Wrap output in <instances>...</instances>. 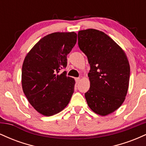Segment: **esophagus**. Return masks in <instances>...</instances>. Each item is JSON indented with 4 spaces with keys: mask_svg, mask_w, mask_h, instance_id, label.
I'll use <instances>...</instances> for the list:
<instances>
[{
    "mask_svg": "<svg viewBox=\"0 0 146 146\" xmlns=\"http://www.w3.org/2000/svg\"><path fill=\"white\" fill-rule=\"evenodd\" d=\"M80 78H75V82H76V83H77V84L80 82Z\"/></svg>",
    "mask_w": 146,
    "mask_h": 146,
    "instance_id": "obj_1",
    "label": "esophagus"
}]
</instances>
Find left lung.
Listing matches in <instances>:
<instances>
[{
    "mask_svg": "<svg viewBox=\"0 0 146 146\" xmlns=\"http://www.w3.org/2000/svg\"><path fill=\"white\" fill-rule=\"evenodd\" d=\"M78 45L90 66V88L85 93L88 106L98 115H109L121 106L128 92L126 55L108 35L94 29L79 31Z\"/></svg>",
    "mask_w": 146,
    "mask_h": 146,
    "instance_id": "8db88e82",
    "label": "left lung"
}]
</instances>
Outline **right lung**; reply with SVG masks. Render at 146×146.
Segmentation results:
<instances>
[{"instance_id": "1", "label": "right lung", "mask_w": 146, "mask_h": 146, "mask_svg": "<svg viewBox=\"0 0 146 146\" xmlns=\"http://www.w3.org/2000/svg\"><path fill=\"white\" fill-rule=\"evenodd\" d=\"M75 32H56L40 40L25 57L22 87L28 101L44 116L60 113L69 103L75 80L66 72V56L76 44Z\"/></svg>"}]
</instances>
